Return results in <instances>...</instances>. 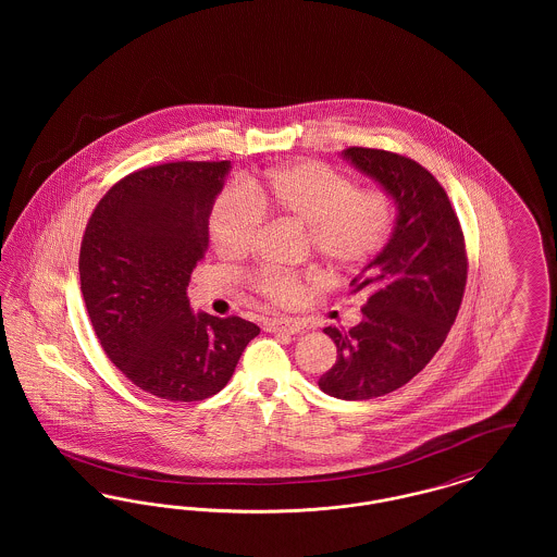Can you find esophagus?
Masks as SVG:
<instances>
[{"label":"esophagus","instance_id":"1","mask_svg":"<svg viewBox=\"0 0 557 557\" xmlns=\"http://www.w3.org/2000/svg\"><path fill=\"white\" fill-rule=\"evenodd\" d=\"M265 330L273 334H298L302 327L294 319H269L265 321Z\"/></svg>","mask_w":557,"mask_h":557}]
</instances>
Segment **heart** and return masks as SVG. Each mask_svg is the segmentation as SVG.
<instances>
[{
  "mask_svg": "<svg viewBox=\"0 0 557 557\" xmlns=\"http://www.w3.org/2000/svg\"><path fill=\"white\" fill-rule=\"evenodd\" d=\"M267 212L307 227L313 252L338 269L363 265L382 248L393 225V205L380 189H357L327 164L305 160L267 173L246 189L223 191L209 214L212 248L225 259L250 250ZM315 277L265 273L259 290L273 305L296 302Z\"/></svg>",
  "mask_w": 557,
  "mask_h": 557,
  "instance_id": "obj_1",
  "label": "heart"
}]
</instances>
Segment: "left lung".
Masks as SVG:
<instances>
[{"instance_id":"8db88e82","label":"left lung","mask_w":557,"mask_h":557,"mask_svg":"<svg viewBox=\"0 0 557 557\" xmlns=\"http://www.w3.org/2000/svg\"><path fill=\"white\" fill-rule=\"evenodd\" d=\"M343 159L397 209L386 246L350 284L368 296L363 319L348 332L323 327L338 357L319 388L366 400L405 386L443 346L466 290L468 257L449 196L422 164L371 148H346Z\"/></svg>"}]
</instances>
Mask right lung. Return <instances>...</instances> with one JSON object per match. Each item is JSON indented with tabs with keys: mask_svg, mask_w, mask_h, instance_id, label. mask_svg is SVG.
Masks as SVG:
<instances>
[{
	"mask_svg": "<svg viewBox=\"0 0 557 557\" xmlns=\"http://www.w3.org/2000/svg\"><path fill=\"white\" fill-rule=\"evenodd\" d=\"M230 160L166 162L108 189L81 242V292L108 359L141 391L202 400L234 375L259 325L194 313L187 282L209 250Z\"/></svg>",
	"mask_w": 557,
	"mask_h": 557,
	"instance_id": "obj_1",
	"label": "right lung"
}]
</instances>
